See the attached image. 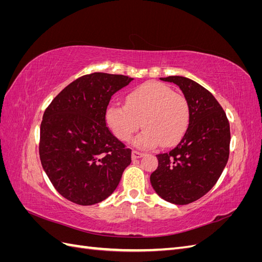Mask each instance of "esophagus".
I'll return each instance as SVG.
<instances>
[{
  "label": "esophagus",
  "instance_id": "esophagus-1",
  "mask_svg": "<svg viewBox=\"0 0 262 262\" xmlns=\"http://www.w3.org/2000/svg\"><path fill=\"white\" fill-rule=\"evenodd\" d=\"M142 156H144V153L139 152V150H132V158H133V160H137V158H141Z\"/></svg>",
  "mask_w": 262,
  "mask_h": 262
}]
</instances>
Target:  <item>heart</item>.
I'll list each match as a JSON object with an SVG mask.
<instances>
[{
	"instance_id": "b5f03b06",
	"label": "heart",
	"mask_w": 262,
	"mask_h": 262,
	"mask_svg": "<svg viewBox=\"0 0 262 262\" xmlns=\"http://www.w3.org/2000/svg\"><path fill=\"white\" fill-rule=\"evenodd\" d=\"M105 118L108 128L122 142H130L142 124L145 129L134 141L137 146L152 148L162 143L168 147L187 132L190 106L184 95L168 86L146 82L126 94L125 106L110 105Z\"/></svg>"
}]
</instances>
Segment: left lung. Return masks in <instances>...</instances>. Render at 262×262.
I'll list each match as a JSON object with an SVG mask.
<instances>
[{
	"label": "left lung",
	"mask_w": 262,
	"mask_h": 262,
	"mask_svg": "<svg viewBox=\"0 0 262 262\" xmlns=\"http://www.w3.org/2000/svg\"><path fill=\"white\" fill-rule=\"evenodd\" d=\"M175 83L190 106V122L176 147L157 154L150 175L156 193L173 204H189L208 193L223 172L229 156L231 130L226 114L203 86L184 76L161 77Z\"/></svg>",
	"instance_id": "obj_1"
}]
</instances>
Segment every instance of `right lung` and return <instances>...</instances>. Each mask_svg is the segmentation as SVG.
<instances>
[{
    "mask_svg": "<svg viewBox=\"0 0 262 262\" xmlns=\"http://www.w3.org/2000/svg\"><path fill=\"white\" fill-rule=\"evenodd\" d=\"M132 77L95 72L69 84L45 110L39 155L53 187L80 205L112 194L131 163V149L106 123L113 95Z\"/></svg>",
    "mask_w": 262,
    "mask_h": 262,
    "instance_id": "right-lung-1",
    "label": "right lung"
}]
</instances>
